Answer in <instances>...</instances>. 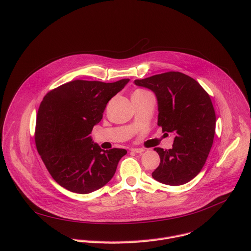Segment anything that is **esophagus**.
Listing matches in <instances>:
<instances>
[{
    "instance_id": "esophagus-1",
    "label": "esophagus",
    "mask_w": 251,
    "mask_h": 251,
    "mask_svg": "<svg viewBox=\"0 0 251 251\" xmlns=\"http://www.w3.org/2000/svg\"><path fill=\"white\" fill-rule=\"evenodd\" d=\"M131 151H132V152H134V153H137V154H141V153L144 152L145 150H144V149H142V148H132V149H131Z\"/></svg>"
}]
</instances>
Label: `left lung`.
Listing matches in <instances>:
<instances>
[{
  "label": "left lung",
  "instance_id": "8db88e82",
  "mask_svg": "<svg viewBox=\"0 0 251 251\" xmlns=\"http://www.w3.org/2000/svg\"><path fill=\"white\" fill-rule=\"evenodd\" d=\"M134 82L155 92L158 126L176 134L172 149H154L161 162L152 176L169 186L190 182L204 166L216 133V112L208 93L197 80L178 71Z\"/></svg>",
  "mask_w": 251,
  "mask_h": 251
}]
</instances>
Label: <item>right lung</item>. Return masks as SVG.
I'll list each match as a JSON object with an SVG mask.
<instances>
[{"mask_svg":"<svg viewBox=\"0 0 251 251\" xmlns=\"http://www.w3.org/2000/svg\"><path fill=\"white\" fill-rule=\"evenodd\" d=\"M76 79L49 91L37 115L34 140L53 180L64 189L89 194L108 183L125 149L102 150L93 144V126L108 101L128 83Z\"/></svg>","mask_w":251,"mask_h":251,"instance_id":"obj_1","label":"right lung"}]
</instances>
